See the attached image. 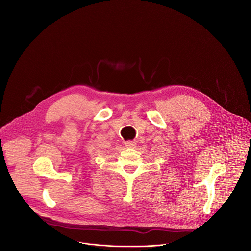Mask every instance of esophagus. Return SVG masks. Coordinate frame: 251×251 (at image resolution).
Returning <instances> with one entry per match:
<instances>
[{"instance_id": "esophagus-1", "label": "esophagus", "mask_w": 251, "mask_h": 251, "mask_svg": "<svg viewBox=\"0 0 251 251\" xmlns=\"http://www.w3.org/2000/svg\"><path fill=\"white\" fill-rule=\"evenodd\" d=\"M125 146L127 148H135L136 147V142H134V141H127V142H125Z\"/></svg>"}]
</instances>
